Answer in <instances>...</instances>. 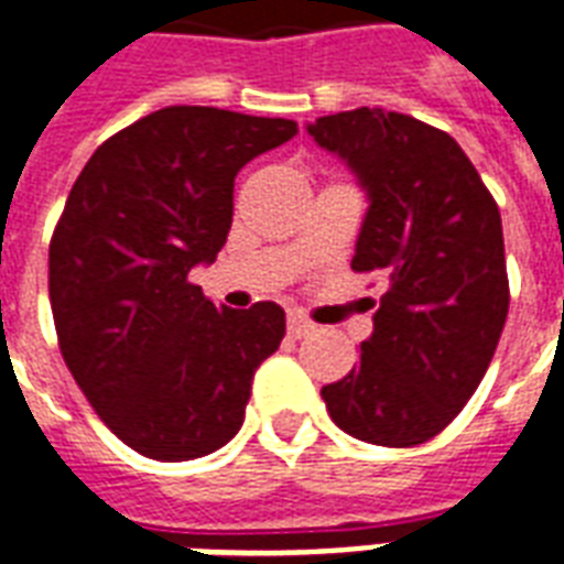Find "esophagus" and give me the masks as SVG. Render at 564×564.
Returning a JSON list of instances; mask_svg holds the SVG:
<instances>
[{"label": "esophagus", "instance_id": "1", "mask_svg": "<svg viewBox=\"0 0 564 564\" xmlns=\"http://www.w3.org/2000/svg\"><path fill=\"white\" fill-rule=\"evenodd\" d=\"M286 328H290V335L293 337H304L314 332V323H311V319L302 314H290V319H286Z\"/></svg>", "mask_w": 564, "mask_h": 564}]
</instances>
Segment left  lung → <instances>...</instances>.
<instances>
[{"label":"left lung","mask_w":564,"mask_h":564,"mask_svg":"<svg viewBox=\"0 0 564 564\" xmlns=\"http://www.w3.org/2000/svg\"><path fill=\"white\" fill-rule=\"evenodd\" d=\"M367 191L356 271L388 278L358 365L323 388L337 427L410 448L442 433L487 373L508 316L499 206L452 137L403 112L307 124Z\"/></svg>","instance_id":"obj_1"}]
</instances>
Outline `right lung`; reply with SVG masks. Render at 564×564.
Here are the masks:
<instances>
[{
  "mask_svg": "<svg viewBox=\"0 0 564 564\" xmlns=\"http://www.w3.org/2000/svg\"><path fill=\"white\" fill-rule=\"evenodd\" d=\"M293 119L164 107L112 133L83 166L50 239V307L70 377L119 440L194 460L239 433L253 370L281 346L274 302L215 307L187 274L215 262L232 185Z\"/></svg>",
  "mask_w": 564,
  "mask_h": 564,
  "instance_id": "add662e5",
  "label": "right lung"
}]
</instances>
